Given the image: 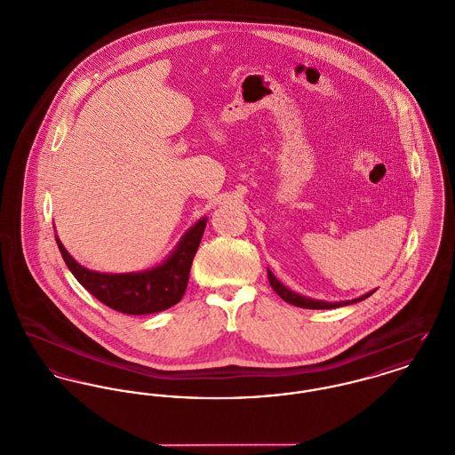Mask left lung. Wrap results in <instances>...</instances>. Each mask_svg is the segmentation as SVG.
I'll return each mask as SVG.
<instances>
[{"instance_id":"obj_1","label":"left lung","mask_w":455,"mask_h":455,"mask_svg":"<svg viewBox=\"0 0 455 455\" xmlns=\"http://www.w3.org/2000/svg\"><path fill=\"white\" fill-rule=\"evenodd\" d=\"M268 280H270V285L274 287V291L279 294L280 298L283 301H287L289 305H294V307H299V308H310V310H329V308H339V307H347V305H353V303H358L365 298H369L371 294H374V291L360 296V298H355L351 301H336V303H327V301H322V299H312V298H307V296H301L294 291H291L289 287H285L283 283H280L279 280L275 279V275L268 270Z\"/></svg>"}]
</instances>
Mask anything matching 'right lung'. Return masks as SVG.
Here are the masks:
<instances>
[{
  "label": "right lung",
  "instance_id": "right-lung-1",
  "mask_svg": "<svg viewBox=\"0 0 455 455\" xmlns=\"http://www.w3.org/2000/svg\"><path fill=\"white\" fill-rule=\"evenodd\" d=\"M208 218L199 220L180 239L175 251L157 267L130 272L104 274L81 267L57 239L60 254L72 275L108 308L126 315L157 314L176 305L187 289L188 274L201 244Z\"/></svg>",
  "mask_w": 455,
  "mask_h": 455
}]
</instances>
